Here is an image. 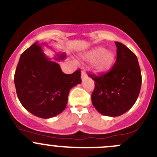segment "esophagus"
I'll return each mask as SVG.
<instances>
[{
  "label": "esophagus",
  "mask_w": 157,
  "mask_h": 157,
  "mask_svg": "<svg viewBox=\"0 0 157 157\" xmlns=\"http://www.w3.org/2000/svg\"><path fill=\"white\" fill-rule=\"evenodd\" d=\"M87 78V74L86 73V71H85V69H82V79H85V78Z\"/></svg>",
  "instance_id": "obj_1"
}]
</instances>
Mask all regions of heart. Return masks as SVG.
I'll list each match as a JSON object with an SVG mask.
<instances>
[{
    "instance_id": "b5f03b06",
    "label": "heart",
    "mask_w": 157,
    "mask_h": 157,
    "mask_svg": "<svg viewBox=\"0 0 157 157\" xmlns=\"http://www.w3.org/2000/svg\"><path fill=\"white\" fill-rule=\"evenodd\" d=\"M85 59L94 62L96 72L105 73L109 71L115 62V54L112 51H105L102 47L95 48L85 55Z\"/></svg>"
}]
</instances>
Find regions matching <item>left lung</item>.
<instances>
[{
  "label": "left lung",
  "mask_w": 157,
  "mask_h": 157,
  "mask_svg": "<svg viewBox=\"0 0 157 157\" xmlns=\"http://www.w3.org/2000/svg\"><path fill=\"white\" fill-rule=\"evenodd\" d=\"M116 63L105 74L89 75L95 81L92 102L95 109L107 116H121L135 104L141 89L142 76L136 55L126 45L115 42Z\"/></svg>",
  "instance_id": "left-lung-1"
}]
</instances>
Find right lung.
<instances>
[{
	"mask_svg": "<svg viewBox=\"0 0 157 157\" xmlns=\"http://www.w3.org/2000/svg\"><path fill=\"white\" fill-rule=\"evenodd\" d=\"M58 56L57 60L65 58V54ZM14 81L21 105L31 114L49 119L64 111L70 89L82 82L81 70L65 74L35 42L21 55Z\"/></svg>",
	"mask_w": 157,
	"mask_h": 157,
	"instance_id": "right-lung-1",
	"label": "right lung"
}]
</instances>
